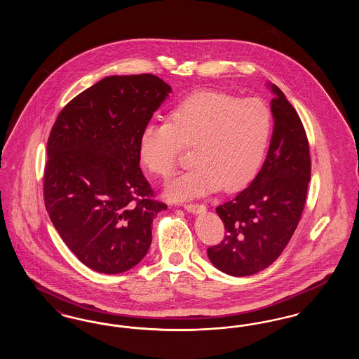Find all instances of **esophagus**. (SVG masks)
<instances>
[{"label": "esophagus", "mask_w": 359, "mask_h": 359, "mask_svg": "<svg viewBox=\"0 0 359 359\" xmlns=\"http://www.w3.org/2000/svg\"><path fill=\"white\" fill-rule=\"evenodd\" d=\"M184 208L189 211V212H192V214H201V212H203L205 210V205H192V203L184 205Z\"/></svg>", "instance_id": "obj_1"}]
</instances>
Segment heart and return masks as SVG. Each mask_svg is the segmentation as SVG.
<instances>
[{
    "label": "heart",
    "mask_w": 359,
    "mask_h": 359,
    "mask_svg": "<svg viewBox=\"0 0 359 359\" xmlns=\"http://www.w3.org/2000/svg\"><path fill=\"white\" fill-rule=\"evenodd\" d=\"M272 128V111L262 100L202 91L176 103L165 123L145 125L137 152L147 171L168 180L182 149L192 147L194 167L168 188L172 201L201 198L223 186L227 192H237L256 179Z\"/></svg>",
    "instance_id": "heart-1"
}]
</instances>
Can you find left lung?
Masks as SVG:
<instances>
[{"label":"left lung","instance_id":"left-lung-1","mask_svg":"<svg viewBox=\"0 0 359 359\" xmlns=\"http://www.w3.org/2000/svg\"><path fill=\"white\" fill-rule=\"evenodd\" d=\"M273 93V133L261 171L249 187L217 207L226 230L207 256L221 272L252 276L268 268L292 238L307 198L311 157L302 120L284 93Z\"/></svg>","mask_w":359,"mask_h":359}]
</instances>
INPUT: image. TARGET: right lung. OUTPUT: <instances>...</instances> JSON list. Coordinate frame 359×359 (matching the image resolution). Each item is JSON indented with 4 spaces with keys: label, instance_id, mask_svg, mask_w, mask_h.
<instances>
[{
    "label": "right lung",
    "instance_id": "obj_1",
    "mask_svg": "<svg viewBox=\"0 0 359 359\" xmlns=\"http://www.w3.org/2000/svg\"><path fill=\"white\" fill-rule=\"evenodd\" d=\"M171 91L152 74L107 76L69 101L52 126L46 208L69 250L95 272L136 266L154 217L167 208L152 199L137 144Z\"/></svg>",
    "mask_w": 359,
    "mask_h": 359
}]
</instances>
